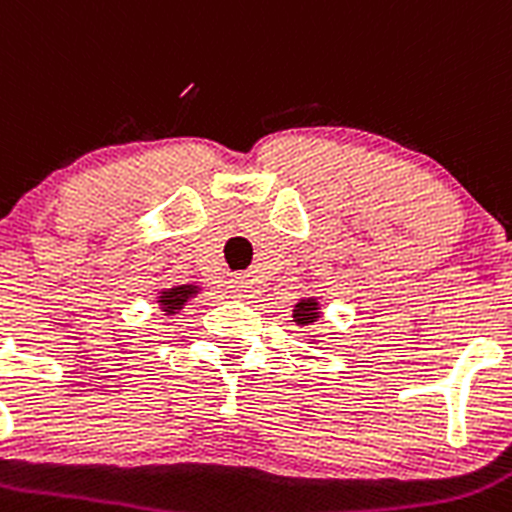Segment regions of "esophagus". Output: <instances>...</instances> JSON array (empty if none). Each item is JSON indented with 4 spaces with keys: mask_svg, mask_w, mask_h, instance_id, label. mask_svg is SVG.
Listing matches in <instances>:
<instances>
[{
    "mask_svg": "<svg viewBox=\"0 0 512 512\" xmlns=\"http://www.w3.org/2000/svg\"><path fill=\"white\" fill-rule=\"evenodd\" d=\"M229 293H232L234 298H247V295L252 293V283L247 278H242V275H234V278L229 280Z\"/></svg>",
    "mask_w": 512,
    "mask_h": 512,
    "instance_id": "1",
    "label": "esophagus"
}]
</instances>
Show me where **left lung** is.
Listing matches in <instances>:
<instances>
[{"label": "left lung", "instance_id": "obj_1", "mask_svg": "<svg viewBox=\"0 0 512 512\" xmlns=\"http://www.w3.org/2000/svg\"><path fill=\"white\" fill-rule=\"evenodd\" d=\"M318 318H321V303H318V298H303L300 303H295V308H293L295 326H300V328L313 326Z\"/></svg>", "mask_w": 512, "mask_h": 512}]
</instances>
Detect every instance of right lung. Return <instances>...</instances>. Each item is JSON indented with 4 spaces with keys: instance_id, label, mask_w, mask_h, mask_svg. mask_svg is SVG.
<instances>
[{
    "instance_id": "obj_1",
    "label": "right lung",
    "mask_w": 512,
    "mask_h": 512,
    "mask_svg": "<svg viewBox=\"0 0 512 512\" xmlns=\"http://www.w3.org/2000/svg\"><path fill=\"white\" fill-rule=\"evenodd\" d=\"M199 293V285H176V288H166L159 293V300L156 303L161 305L164 315H174L189 303L194 295Z\"/></svg>"
}]
</instances>
